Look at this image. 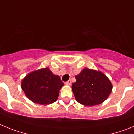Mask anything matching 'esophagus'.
<instances>
[{
  "label": "esophagus",
  "instance_id": "1",
  "mask_svg": "<svg viewBox=\"0 0 134 134\" xmlns=\"http://www.w3.org/2000/svg\"><path fill=\"white\" fill-rule=\"evenodd\" d=\"M65 84L67 85H69V86H70V85H72V82H71L70 80H68L67 82H65Z\"/></svg>",
  "mask_w": 134,
  "mask_h": 134
}]
</instances>
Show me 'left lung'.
Instances as JSON below:
<instances>
[{"label": "left lung", "mask_w": 134, "mask_h": 134, "mask_svg": "<svg viewBox=\"0 0 134 134\" xmlns=\"http://www.w3.org/2000/svg\"><path fill=\"white\" fill-rule=\"evenodd\" d=\"M72 84L73 93L76 101L85 106L102 103L112 91L109 79L100 71L85 68L75 76Z\"/></svg>", "instance_id": "8db88e82"}]
</instances>
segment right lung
<instances>
[{"label":"right lung","instance_id":"right-lung-1","mask_svg":"<svg viewBox=\"0 0 134 134\" xmlns=\"http://www.w3.org/2000/svg\"><path fill=\"white\" fill-rule=\"evenodd\" d=\"M63 86L60 76L53 74L48 68L29 73L21 82V88L27 97L40 105L55 102L58 97L59 91Z\"/></svg>","mask_w":134,"mask_h":134}]
</instances>
